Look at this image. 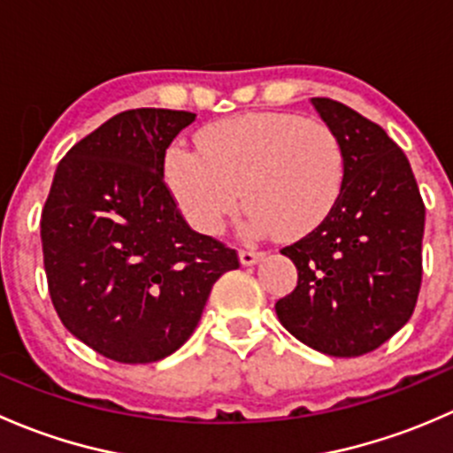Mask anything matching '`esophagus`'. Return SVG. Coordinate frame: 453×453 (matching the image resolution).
<instances>
[{
  "label": "esophagus",
  "mask_w": 453,
  "mask_h": 453,
  "mask_svg": "<svg viewBox=\"0 0 453 453\" xmlns=\"http://www.w3.org/2000/svg\"><path fill=\"white\" fill-rule=\"evenodd\" d=\"M239 258L243 265H254L263 258V252H258V250H241Z\"/></svg>",
  "instance_id": "obj_1"
}]
</instances>
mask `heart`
<instances>
[{
  "label": "heart",
  "mask_w": 453,
  "mask_h": 453,
  "mask_svg": "<svg viewBox=\"0 0 453 453\" xmlns=\"http://www.w3.org/2000/svg\"><path fill=\"white\" fill-rule=\"evenodd\" d=\"M164 177L177 205L201 234L214 236L248 205L252 234L300 239L335 210L346 181V153L326 122L296 113H245L212 122L199 149L173 142Z\"/></svg>",
  "instance_id": "b5f03b06"
}]
</instances>
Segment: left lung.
<instances>
[{"mask_svg":"<svg viewBox=\"0 0 453 453\" xmlns=\"http://www.w3.org/2000/svg\"><path fill=\"white\" fill-rule=\"evenodd\" d=\"M344 144L346 181L331 217L280 252L298 285L276 303L282 326L331 357H359L390 340L417 307L425 203L408 157L362 113L311 98Z\"/></svg>","mask_w":453,"mask_h":453,"instance_id":"8db88e82","label":"left lung"}]
</instances>
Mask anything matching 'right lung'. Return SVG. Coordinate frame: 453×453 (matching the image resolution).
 I'll return each mask as SVG.
<instances>
[{
    "instance_id": "right-lung-1",
    "label": "right lung",
    "mask_w": 453,
    "mask_h": 453,
    "mask_svg": "<svg viewBox=\"0 0 453 453\" xmlns=\"http://www.w3.org/2000/svg\"><path fill=\"white\" fill-rule=\"evenodd\" d=\"M190 111L129 109L58 162L41 212L50 298L63 326L103 357L150 364L197 328L239 254L195 232L164 181V153Z\"/></svg>"
}]
</instances>
